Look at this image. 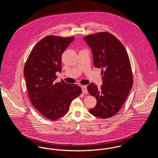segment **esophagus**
Listing matches in <instances>:
<instances>
[{"label":"esophagus","mask_w":158,"mask_h":158,"mask_svg":"<svg viewBox=\"0 0 158 158\" xmlns=\"http://www.w3.org/2000/svg\"><path fill=\"white\" fill-rule=\"evenodd\" d=\"M82 92L83 94H88V90H87L86 86H82Z\"/></svg>","instance_id":"esophagus-1"}]
</instances>
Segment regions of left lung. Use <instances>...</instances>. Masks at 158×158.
<instances>
[{
    "label": "left lung",
    "mask_w": 158,
    "mask_h": 158,
    "mask_svg": "<svg viewBox=\"0 0 158 158\" xmlns=\"http://www.w3.org/2000/svg\"><path fill=\"white\" fill-rule=\"evenodd\" d=\"M83 40L92 50L94 66L102 69V75L100 89L93 83L87 86L89 94L97 101L89 112L99 118H108L119 111L133 86L127 52L120 40L107 32L90 34Z\"/></svg>",
    "instance_id": "left-lung-1"
}]
</instances>
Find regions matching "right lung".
Returning <instances> with one entry per match:
<instances>
[{"label":"right lung","instance_id":"right-lung-1","mask_svg":"<svg viewBox=\"0 0 158 158\" xmlns=\"http://www.w3.org/2000/svg\"><path fill=\"white\" fill-rule=\"evenodd\" d=\"M74 37L48 35L34 46L23 69V75L32 105L45 118L56 120L68 113L71 102L82 93L75 84L63 80L54 82L61 72V55Z\"/></svg>","mask_w":158,"mask_h":158}]
</instances>
